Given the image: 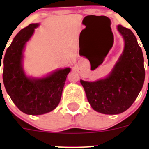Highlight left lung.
Masks as SVG:
<instances>
[{"mask_svg":"<svg viewBox=\"0 0 149 149\" xmlns=\"http://www.w3.org/2000/svg\"><path fill=\"white\" fill-rule=\"evenodd\" d=\"M117 30L125 46L110 74L94 82L80 81L93 110L109 115L127 110L137 98L145 80L144 58L136 36L122 25Z\"/></svg>","mask_w":149,"mask_h":149,"instance_id":"obj_1","label":"left lung"}]
</instances>
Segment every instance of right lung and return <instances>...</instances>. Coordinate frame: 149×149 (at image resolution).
<instances>
[{"mask_svg": "<svg viewBox=\"0 0 149 149\" xmlns=\"http://www.w3.org/2000/svg\"><path fill=\"white\" fill-rule=\"evenodd\" d=\"M39 26L38 23L30 24L20 30L6 49L2 61L3 55L0 56L6 93L21 111L33 116L49 113L58 106L67 75L71 71L70 68H60L42 77L26 74L23 68L24 51L35 28Z\"/></svg>", "mask_w": 149, "mask_h": 149, "instance_id": "obj_1", "label": "right lung"}]
</instances>
